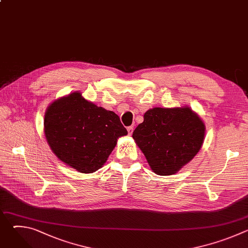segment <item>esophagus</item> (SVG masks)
<instances>
[{
    "label": "esophagus",
    "instance_id": "34e87169",
    "mask_svg": "<svg viewBox=\"0 0 248 248\" xmlns=\"http://www.w3.org/2000/svg\"><path fill=\"white\" fill-rule=\"evenodd\" d=\"M133 129H134V128H133V126H132V125H130V126H128V127H127V131H128V134H129V135H131V134H132Z\"/></svg>",
    "mask_w": 248,
    "mask_h": 248
}]
</instances>
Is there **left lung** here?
I'll use <instances>...</instances> for the list:
<instances>
[{
    "label": "left lung",
    "instance_id": "left-lung-1",
    "mask_svg": "<svg viewBox=\"0 0 248 248\" xmlns=\"http://www.w3.org/2000/svg\"><path fill=\"white\" fill-rule=\"evenodd\" d=\"M205 125L188 107L153 108L134 129L132 137L154 172L175 173L200 150Z\"/></svg>",
    "mask_w": 248,
    "mask_h": 248
}]
</instances>
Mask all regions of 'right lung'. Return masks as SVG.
I'll return each mask as SVG.
<instances>
[{
    "label": "right lung",
    "mask_w": 248,
    "mask_h": 248,
    "mask_svg": "<svg viewBox=\"0 0 248 248\" xmlns=\"http://www.w3.org/2000/svg\"><path fill=\"white\" fill-rule=\"evenodd\" d=\"M45 136L56 156L79 172L99 170L127 130L117 114L75 92L53 102L44 120Z\"/></svg>",
    "instance_id": "add662e5"
}]
</instances>
